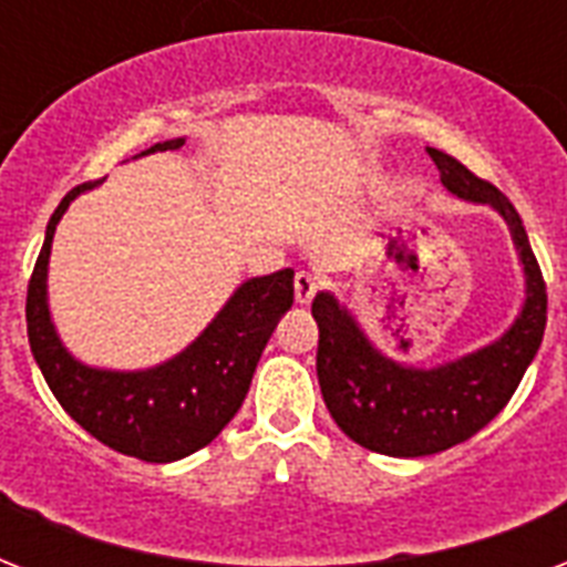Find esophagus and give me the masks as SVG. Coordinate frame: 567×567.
<instances>
[{
    "label": "esophagus",
    "mask_w": 567,
    "mask_h": 567,
    "mask_svg": "<svg viewBox=\"0 0 567 567\" xmlns=\"http://www.w3.org/2000/svg\"><path fill=\"white\" fill-rule=\"evenodd\" d=\"M318 293V279L311 274H297L293 276V297H297V302L300 306H306V302H311V297Z\"/></svg>",
    "instance_id": "esophagus-1"
}]
</instances>
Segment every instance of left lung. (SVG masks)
Masks as SVG:
<instances>
[{"instance_id":"obj_1","label":"left lung","mask_w":567,"mask_h":567,"mask_svg":"<svg viewBox=\"0 0 567 567\" xmlns=\"http://www.w3.org/2000/svg\"><path fill=\"white\" fill-rule=\"evenodd\" d=\"M441 171V185L458 199L492 205L509 226L524 267V306L492 344L435 368L396 362L373 344L336 293L320 291L311 302L318 320V382L323 403L344 435L382 456H432L462 444L494 421L536 359L547 323V291L527 229L515 205L476 179L453 155L426 146Z\"/></svg>"}]
</instances>
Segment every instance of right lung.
I'll list each match as a JSON object with an SVG mask.
<instances>
[{
  "label": "right lung",
  "instance_id": "1",
  "mask_svg": "<svg viewBox=\"0 0 567 567\" xmlns=\"http://www.w3.org/2000/svg\"><path fill=\"white\" fill-rule=\"evenodd\" d=\"M185 137L146 153L179 150ZM100 182L79 185L49 217L47 238L25 297L31 355L64 412L93 439L123 456L176 462L212 444L244 403L256 364L276 323L293 302V270L256 276L235 288L208 327L182 353L144 371H109L79 362L64 347L49 311V252L58 220L75 196Z\"/></svg>",
  "mask_w": 567,
  "mask_h": 567
}]
</instances>
